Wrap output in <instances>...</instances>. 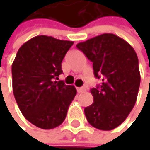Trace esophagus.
I'll return each mask as SVG.
<instances>
[{"label":"esophagus","mask_w":150,"mask_h":150,"mask_svg":"<svg viewBox=\"0 0 150 150\" xmlns=\"http://www.w3.org/2000/svg\"><path fill=\"white\" fill-rule=\"evenodd\" d=\"M85 90H86V88H85V87H79V88H77V92H78V93L84 92Z\"/></svg>","instance_id":"1"}]
</instances>
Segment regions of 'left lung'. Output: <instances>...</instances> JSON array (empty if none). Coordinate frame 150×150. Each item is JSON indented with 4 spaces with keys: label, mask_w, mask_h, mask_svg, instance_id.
<instances>
[{
    "label": "left lung",
    "mask_w": 150,
    "mask_h": 150,
    "mask_svg": "<svg viewBox=\"0 0 150 150\" xmlns=\"http://www.w3.org/2000/svg\"><path fill=\"white\" fill-rule=\"evenodd\" d=\"M76 47L93 62L94 76L101 85L92 88L93 103L84 108L88 122L101 130L122 124L137 101L140 83L139 59L127 41L105 33L80 42Z\"/></svg>",
    "instance_id": "8db88e82"
}]
</instances>
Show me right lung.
<instances>
[{"mask_svg":"<svg viewBox=\"0 0 150 150\" xmlns=\"http://www.w3.org/2000/svg\"><path fill=\"white\" fill-rule=\"evenodd\" d=\"M73 41L40 35L25 42L11 66L12 90L23 116L33 125L54 129L64 122L76 94L74 85L55 81Z\"/></svg>","mask_w":150,"mask_h":150,"instance_id":"right-lung-1","label":"right lung"}]
</instances>
